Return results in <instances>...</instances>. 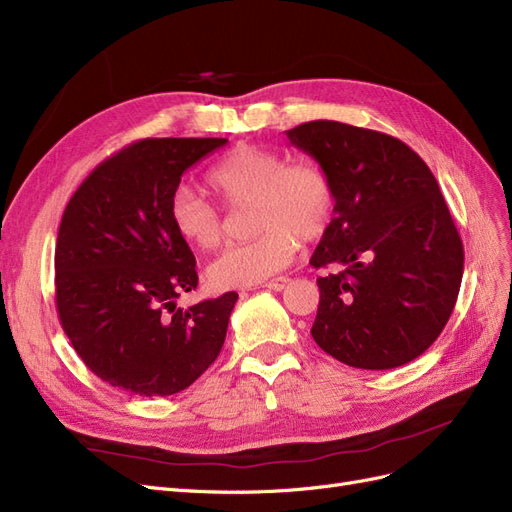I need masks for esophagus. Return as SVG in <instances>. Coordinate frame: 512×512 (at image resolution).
<instances>
[{
    "label": "esophagus",
    "instance_id": "esophagus-1",
    "mask_svg": "<svg viewBox=\"0 0 512 512\" xmlns=\"http://www.w3.org/2000/svg\"><path fill=\"white\" fill-rule=\"evenodd\" d=\"M288 277H275V280H269V282H265L262 284V288H269V290H275V292H280V290H284L286 286H288Z\"/></svg>",
    "mask_w": 512,
    "mask_h": 512
}]
</instances>
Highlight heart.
I'll use <instances>...</instances> for the list:
<instances>
[{
	"instance_id": "1",
	"label": "heart",
	"mask_w": 512,
	"mask_h": 512,
	"mask_svg": "<svg viewBox=\"0 0 512 512\" xmlns=\"http://www.w3.org/2000/svg\"><path fill=\"white\" fill-rule=\"evenodd\" d=\"M207 183L232 209L252 205V228L258 235L232 245L207 269L211 286L247 288L284 271L301 243L318 241L331 226L335 188L314 162H288L280 151L237 145L207 173ZM170 224L198 250H215L224 241L220 209L192 188L170 198Z\"/></svg>"
}]
</instances>
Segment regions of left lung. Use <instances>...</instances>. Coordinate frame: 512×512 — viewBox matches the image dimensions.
<instances>
[{"label": "left lung", "mask_w": 512, "mask_h": 512, "mask_svg": "<svg viewBox=\"0 0 512 512\" xmlns=\"http://www.w3.org/2000/svg\"><path fill=\"white\" fill-rule=\"evenodd\" d=\"M333 181L335 218L309 265L318 277L314 342L359 369L421 356L453 314L461 237L429 166L399 138L339 121L286 132Z\"/></svg>", "instance_id": "8db88e82"}]
</instances>
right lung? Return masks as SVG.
Here are the masks:
<instances>
[{"label":"right lung","mask_w":512,"mask_h":512,"mask_svg":"<svg viewBox=\"0 0 512 512\" xmlns=\"http://www.w3.org/2000/svg\"><path fill=\"white\" fill-rule=\"evenodd\" d=\"M226 138H145L104 160L59 224V322L98 378L141 397L175 395L218 359L239 294L177 307L196 258L170 224L181 175Z\"/></svg>","instance_id":"obj_1"}]
</instances>
